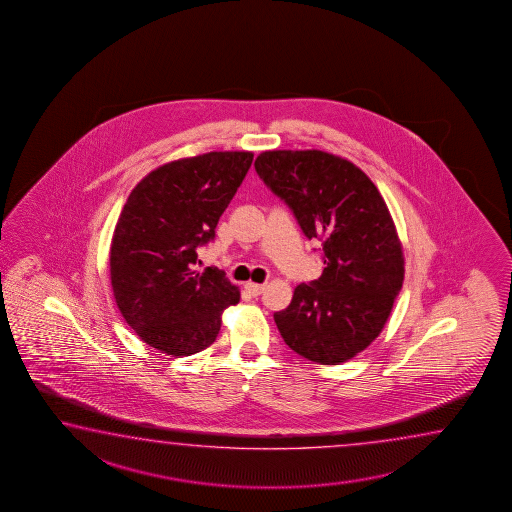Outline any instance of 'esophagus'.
I'll return each mask as SVG.
<instances>
[{"label": "esophagus", "mask_w": 512, "mask_h": 512, "mask_svg": "<svg viewBox=\"0 0 512 512\" xmlns=\"http://www.w3.org/2000/svg\"><path fill=\"white\" fill-rule=\"evenodd\" d=\"M245 289L251 292L252 296H260L261 292L265 291V285H261V283H245Z\"/></svg>", "instance_id": "obj_1"}]
</instances>
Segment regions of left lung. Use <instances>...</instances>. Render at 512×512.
<instances>
[{
	"mask_svg": "<svg viewBox=\"0 0 512 512\" xmlns=\"http://www.w3.org/2000/svg\"><path fill=\"white\" fill-rule=\"evenodd\" d=\"M303 234L321 241L323 272L274 312L283 341L321 365L351 360L378 338L403 283V251L376 185L323 151H267L254 161Z\"/></svg>",
	"mask_w": 512,
	"mask_h": 512,
	"instance_id": "1",
	"label": "left lung"
}]
</instances>
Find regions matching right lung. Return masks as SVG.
Segmentation results:
<instances>
[{
	"label": "right lung",
	"instance_id": "1",
	"mask_svg": "<svg viewBox=\"0 0 512 512\" xmlns=\"http://www.w3.org/2000/svg\"><path fill=\"white\" fill-rule=\"evenodd\" d=\"M252 152H207L171 161L132 189L111 243V283L121 316L147 345L191 356L214 343L221 312L240 291L198 252L251 169Z\"/></svg>",
	"mask_w": 512,
	"mask_h": 512
}]
</instances>
